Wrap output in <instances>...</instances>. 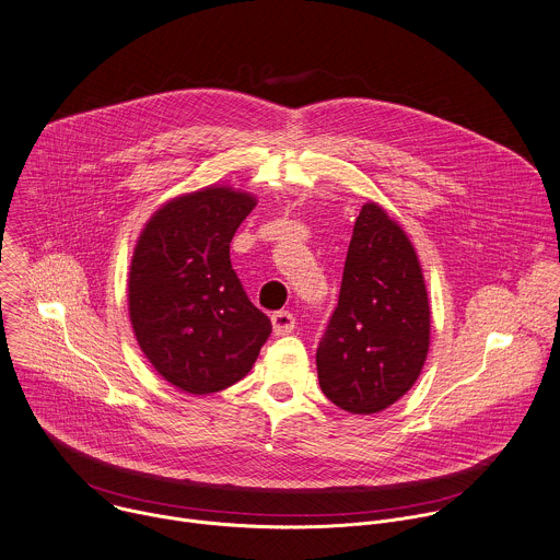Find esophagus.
<instances>
[{
    "label": "esophagus",
    "instance_id": "1",
    "mask_svg": "<svg viewBox=\"0 0 560 560\" xmlns=\"http://www.w3.org/2000/svg\"><path fill=\"white\" fill-rule=\"evenodd\" d=\"M296 327V318L294 314L281 310V312H275L272 314V329H275V336H288L292 334Z\"/></svg>",
    "mask_w": 560,
    "mask_h": 560
}]
</instances>
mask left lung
I'll list each match as a JSON object with an SVG mask.
<instances>
[{
  "instance_id": "8db88e82",
  "label": "left lung",
  "mask_w": 560,
  "mask_h": 560,
  "mask_svg": "<svg viewBox=\"0 0 560 560\" xmlns=\"http://www.w3.org/2000/svg\"><path fill=\"white\" fill-rule=\"evenodd\" d=\"M428 349L430 303L417 250L377 202H366L316 351L320 390L351 415L382 412L415 386Z\"/></svg>"
}]
</instances>
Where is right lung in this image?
<instances>
[{
	"instance_id": "obj_1",
	"label": "right lung",
	"mask_w": 560,
	"mask_h": 560,
	"mask_svg": "<svg viewBox=\"0 0 560 560\" xmlns=\"http://www.w3.org/2000/svg\"><path fill=\"white\" fill-rule=\"evenodd\" d=\"M257 205L233 187L165 202L143 226L128 275L135 338L156 373L189 395L246 377L272 325L246 296L229 246Z\"/></svg>"
}]
</instances>
